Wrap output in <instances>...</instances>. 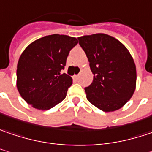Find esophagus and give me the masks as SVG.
I'll use <instances>...</instances> for the list:
<instances>
[{"mask_svg": "<svg viewBox=\"0 0 152 152\" xmlns=\"http://www.w3.org/2000/svg\"><path fill=\"white\" fill-rule=\"evenodd\" d=\"M78 77H79L78 75H74V76H73V79H74V80H77V79H78Z\"/></svg>", "mask_w": 152, "mask_h": 152, "instance_id": "obj_1", "label": "esophagus"}]
</instances>
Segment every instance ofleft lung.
<instances>
[{
    "label": "left lung",
    "mask_w": 152,
    "mask_h": 152,
    "mask_svg": "<svg viewBox=\"0 0 152 152\" xmlns=\"http://www.w3.org/2000/svg\"><path fill=\"white\" fill-rule=\"evenodd\" d=\"M94 79L86 87L87 99L104 112L120 109L136 88V66L126 46L113 37L96 33L78 38Z\"/></svg>",
    "instance_id": "1"
}]
</instances>
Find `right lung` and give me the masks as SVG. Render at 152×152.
I'll list each match as a JSON object with an SVG mask.
<instances>
[{"mask_svg":"<svg viewBox=\"0 0 152 152\" xmlns=\"http://www.w3.org/2000/svg\"><path fill=\"white\" fill-rule=\"evenodd\" d=\"M77 43L76 38L52 34L35 40L25 49L17 65V88L28 104L48 110L66 97L72 78L61 70Z\"/></svg>","mask_w":152,"mask_h":152,"instance_id":"obj_1","label":"right lung"}]
</instances>
